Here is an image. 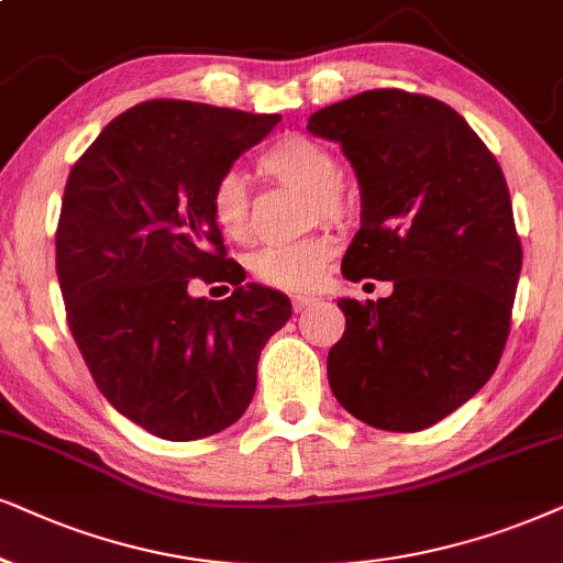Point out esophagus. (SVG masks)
Segmentation results:
<instances>
[{"instance_id": "obj_1", "label": "esophagus", "mask_w": 563, "mask_h": 563, "mask_svg": "<svg viewBox=\"0 0 563 563\" xmlns=\"http://www.w3.org/2000/svg\"><path fill=\"white\" fill-rule=\"evenodd\" d=\"M314 303H319L317 296H309V294L294 296V309L296 311H306V309H309V306H314Z\"/></svg>"}]
</instances>
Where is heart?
<instances>
[{"label":"heart","instance_id":"heart-1","mask_svg":"<svg viewBox=\"0 0 563 563\" xmlns=\"http://www.w3.org/2000/svg\"><path fill=\"white\" fill-rule=\"evenodd\" d=\"M260 166L277 181L294 184L309 191V210L314 218L343 220L351 210L343 184L338 181V158L327 151L322 142L288 134L273 142L262 153ZM210 212L223 236L244 241L252 233V195L249 181L241 170H225L218 176L210 191ZM338 252V241L330 233H311V236L286 241V244H267L252 254V273L265 286L283 290H306L322 280L327 265Z\"/></svg>","mask_w":563,"mask_h":563}]
</instances>
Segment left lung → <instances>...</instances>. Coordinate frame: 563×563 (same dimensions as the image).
Wrapping results in <instances>:
<instances>
[{"mask_svg":"<svg viewBox=\"0 0 563 563\" xmlns=\"http://www.w3.org/2000/svg\"><path fill=\"white\" fill-rule=\"evenodd\" d=\"M306 130L340 142L358 179L343 275L393 280L379 301L340 298L327 379L374 429H429L490 379L507 343L522 269L507 181L471 124L418 92H358Z\"/></svg>","mask_w":563,"mask_h":563,"instance_id":"obj_1","label":"left lung"}]
</instances>
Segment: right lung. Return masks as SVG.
<instances>
[{
	"label": "right lung",
	"instance_id": "right-lung-1",
	"mask_svg": "<svg viewBox=\"0 0 563 563\" xmlns=\"http://www.w3.org/2000/svg\"><path fill=\"white\" fill-rule=\"evenodd\" d=\"M280 122L191 101L119 113L69 170L56 229L67 322L101 395L153 437L191 441L236 423L290 298L244 283L210 212L218 176ZM231 282L223 302L190 296Z\"/></svg>",
	"mask_w": 563,
	"mask_h": 563
}]
</instances>
